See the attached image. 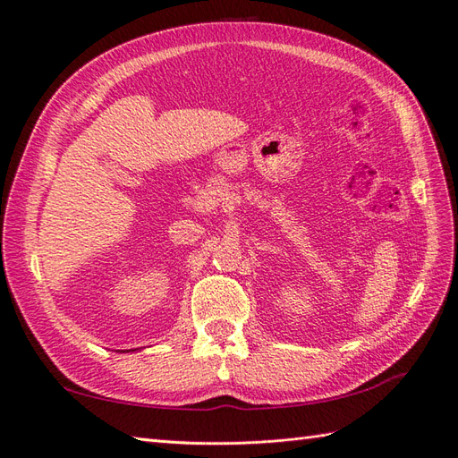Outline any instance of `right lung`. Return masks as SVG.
<instances>
[{"mask_svg": "<svg viewBox=\"0 0 458 458\" xmlns=\"http://www.w3.org/2000/svg\"><path fill=\"white\" fill-rule=\"evenodd\" d=\"M133 352H135V350H133Z\"/></svg>", "mask_w": 458, "mask_h": 458, "instance_id": "1", "label": "right lung"}]
</instances>
